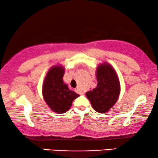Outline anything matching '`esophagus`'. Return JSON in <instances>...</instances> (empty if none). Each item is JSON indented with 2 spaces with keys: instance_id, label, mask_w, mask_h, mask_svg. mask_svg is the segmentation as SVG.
<instances>
[{
  "instance_id": "1",
  "label": "esophagus",
  "mask_w": 158,
  "mask_h": 158,
  "mask_svg": "<svg viewBox=\"0 0 158 158\" xmlns=\"http://www.w3.org/2000/svg\"><path fill=\"white\" fill-rule=\"evenodd\" d=\"M75 91H76L77 93H78V94H81V95L83 94V92L82 91L81 89L80 88H77L76 89H75Z\"/></svg>"
}]
</instances>
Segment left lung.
<instances>
[{
    "instance_id": "obj_1",
    "label": "left lung",
    "mask_w": 158,
    "mask_h": 158,
    "mask_svg": "<svg viewBox=\"0 0 158 158\" xmlns=\"http://www.w3.org/2000/svg\"><path fill=\"white\" fill-rule=\"evenodd\" d=\"M96 78V88L86 93V96L95 111L106 113L114 106L119 96V80L113 67L108 62L97 67Z\"/></svg>"
}]
</instances>
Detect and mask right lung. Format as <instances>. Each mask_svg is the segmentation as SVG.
Wrapping results in <instances>:
<instances>
[{"instance_id": "1", "label": "right lung", "mask_w": 158, "mask_h": 158, "mask_svg": "<svg viewBox=\"0 0 158 158\" xmlns=\"http://www.w3.org/2000/svg\"><path fill=\"white\" fill-rule=\"evenodd\" d=\"M64 68L55 65L49 69L43 82L42 95L45 102L53 111L64 114L68 111L73 101L80 95L69 89L63 82Z\"/></svg>"}]
</instances>
